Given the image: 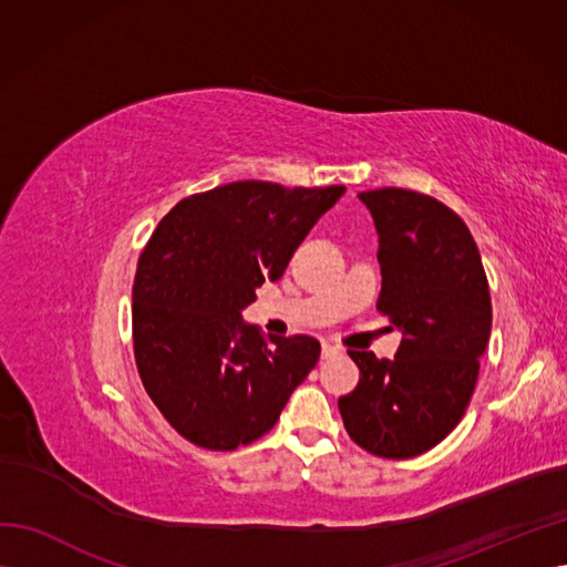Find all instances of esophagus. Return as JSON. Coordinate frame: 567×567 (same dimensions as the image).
Instances as JSON below:
<instances>
[{"mask_svg": "<svg viewBox=\"0 0 567 567\" xmlns=\"http://www.w3.org/2000/svg\"><path fill=\"white\" fill-rule=\"evenodd\" d=\"M340 354V348L333 346V342H321V357L329 359V357H336Z\"/></svg>", "mask_w": 567, "mask_h": 567, "instance_id": "obj_1", "label": "esophagus"}]
</instances>
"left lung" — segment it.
<instances>
[{
	"mask_svg": "<svg viewBox=\"0 0 567 567\" xmlns=\"http://www.w3.org/2000/svg\"><path fill=\"white\" fill-rule=\"evenodd\" d=\"M379 234V310L402 333L394 359L348 350L357 388L338 400L359 447L411 458L447 437L475 390L492 331L480 250L447 205L406 188L359 194Z\"/></svg>",
	"mask_w": 567,
	"mask_h": 567,
	"instance_id": "8db88e82",
	"label": "left lung"
}]
</instances>
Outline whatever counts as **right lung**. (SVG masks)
Segmentation results:
<instances>
[{
    "mask_svg": "<svg viewBox=\"0 0 567 567\" xmlns=\"http://www.w3.org/2000/svg\"><path fill=\"white\" fill-rule=\"evenodd\" d=\"M342 194L231 182L179 200L153 231L132 288L134 359L188 442L229 452L262 437L319 362L317 338H262L241 310Z\"/></svg>",
    "mask_w": 567,
    "mask_h": 567,
    "instance_id": "add662e5",
    "label": "right lung"
}]
</instances>
